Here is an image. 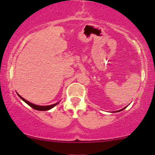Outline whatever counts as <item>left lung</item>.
I'll return each mask as SVG.
<instances>
[{
    "mask_svg": "<svg viewBox=\"0 0 155 155\" xmlns=\"http://www.w3.org/2000/svg\"><path fill=\"white\" fill-rule=\"evenodd\" d=\"M126 109V107L124 108V109H121V110H119V111H114V112H118V111H122V110H124V109Z\"/></svg>",
    "mask_w": 155,
    "mask_h": 155,
    "instance_id": "left-lung-1",
    "label": "left lung"
}]
</instances>
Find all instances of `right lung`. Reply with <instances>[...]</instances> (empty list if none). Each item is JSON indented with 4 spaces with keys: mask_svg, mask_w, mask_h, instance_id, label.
<instances>
[{
    "mask_svg": "<svg viewBox=\"0 0 155 155\" xmlns=\"http://www.w3.org/2000/svg\"><path fill=\"white\" fill-rule=\"evenodd\" d=\"M18 96L20 97V98L22 99V100L24 101L25 103H27V104H28L29 106H30V107H31V108H33V109H36V110H39V111H47V110H49V109H52L53 107H55V106L57 105V104H58V103H56V104H52V105H48V106H39V105L34 104L29 102V101H27L26 99H25L24 98H23V97H21L20 95L18 94Z\"/></svg>",
    "mask_w": 155,
    "mask_h": 155,
    "instance_id": "1",
    "label": "right lung"
}]
</instances>
